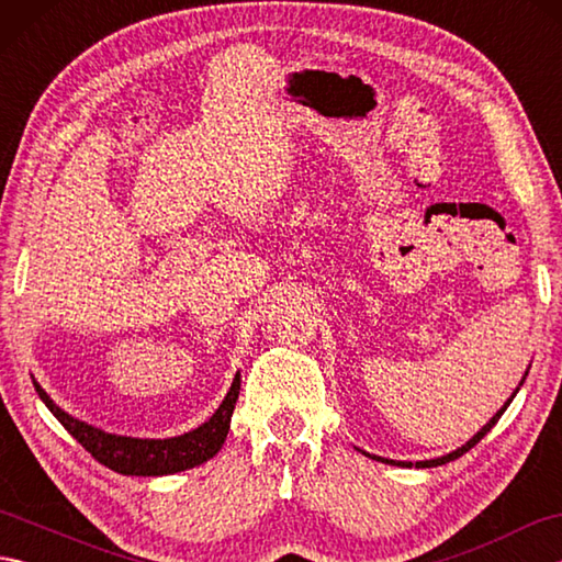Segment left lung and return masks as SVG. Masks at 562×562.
Wrapping results in <instances>:
<instances>
[{
    "label": "left lung",
    "mask_w": 562,
    "mask_h": 562,
    "mask_svg": "<svg viewBox=\"0 0 562 562\" xmlns=\"http://www.w3.org/2000/svg\"><path fill=\"white\" fill-rule=\"evenodd\" d=\"M531 367V364H529ZM527 374H529V369H527V372H524V376H521V381H519V386L515 389V391H512V396L505 401V405H503V408H499L493 417H491V420H487L481 429H479V432H475L469 441H465V445L463 447H459V449H453V451H449V453H445V457H439V459H427V461H393V459H384V457H374V453H367V451H362L364 453V457H369V459H376V461H384V463H393V465H405V469H413V465H415V469H432V465H441V463H449V461H453V459H459V457H463V453L465 451H469V449H473L475 445H479V441L487 435V432H491V429L495 427V423L499 420V417H503V413L507 411V405L512 403V401H515V396H517V391L521 389V384H524V379H527Z\"/></svg>",
    "instance_id": "1"
}]
</instances>
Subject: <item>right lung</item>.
Segmentation results:
<instances>
[{
	"instance_id": "add662e5",
	"label": "right lung",
	"mask_w": 562,
	"mask_h": 562,
	"mask_svg": "<svg viewBox=\"0 0 562 562\" xmlns=\"http://www.w3.org/2000/svg\"><path fill=\"white\" fill-rule=\"evenodd\" d=\"M33 386L38 391L41 401L47 405V411L63 423L67 432L75 437L99 463L109 465L111 471L123 473V475H171V473L195 469V465L210 461L214 453L222 449L226 432H229V425H232L238 389H241V374L236 372L232 389L226 391L220 408L212 413L207 423L190 429V432H183L178 437H166V439L111 435L101 427H93L65 413L50 396H47L45 389L35 379H33Z\"/></svg>"
}]
</instances>
